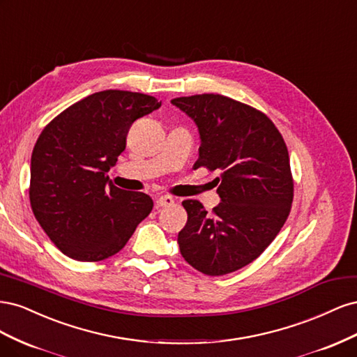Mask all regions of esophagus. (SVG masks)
Masks as SVG:
<instances>
[{"instance_id":"34e87169","label":"esophagus","mask_w":357,"mask_h":357,"mask_svg":"<svg viewBox=\"0 0 357 357\" xmlns=\"http://www.w3.org/2000/svg\"><path fill=\"white\" fill-rule=\"evenodd\" d=\"M174 204V198L169 195H162L156 199V208H164V207H169V205Z\"/></svg>"}]
</instances>
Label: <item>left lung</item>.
Returning <instances> with one entry per match:
<instances>
[{"instance_id": "1", "label": "left lung", "mask_w": 357, "mask_h": 357, "mask_svg": "<svg viewBox=\"0 0 357 357\" xmlns=\"http://www.w3.org/2000/svg\"><path fill=\"white\" fill-rule=\"evenodd\" d=\"M195 121L201 146L193 168L220 171L222 202L205 211L183 201L188 223L180 253L199 273L225 275L264 253L283 228L294 201V177L284 139L265 113L219 93L171 101Z\"/></svg>"}]
</instances>
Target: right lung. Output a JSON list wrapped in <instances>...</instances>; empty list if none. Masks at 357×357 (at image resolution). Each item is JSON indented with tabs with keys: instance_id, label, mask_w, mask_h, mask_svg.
<instances>
[{
	"instance_id": "1",
	"label": "right lung",
	"mask_w": 357,
	"mask_h": 357,
	"mask_svg": "<svg viewBox=\"0 0 357 357\" xmlns=\"http://www.w3.org/2000/svg\"><path fill=\"white\" fill-rule=\"evenodd\" d=\"M159 107L155 96L109 89L70 105L41 131L31 156L29 201L63 255L84 262L110 257L152 211V198L116 188L107 172L131 125Z\"/></svg>"
}]
</instances>
